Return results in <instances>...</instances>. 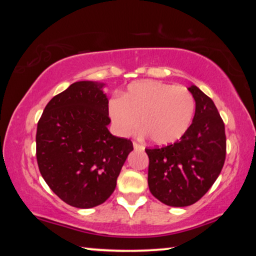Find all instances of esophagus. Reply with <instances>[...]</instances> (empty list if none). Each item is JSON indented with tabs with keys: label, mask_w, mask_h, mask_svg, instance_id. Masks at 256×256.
<instances>
[{
	"label": "esophagus",
	"mask_w": 256,
	"mask_h": 256,
	"mask_svg": "<svg viewBox=\"0 0 256 256\" xmlns=\"http://www.w3.org/2000/svg\"><path fill=\"white\" fill-rule=\"evenodd\" d=\"M134 149L135 150H138V152H143V150H144V146H143L142 144H138V143H136V142H134Z\"/></svg>",
	"instance_id": "obj_1"
}]
</instances>
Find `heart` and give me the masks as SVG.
I'll return each instance as SVG.
<instances>
[{"instance_id": "b5f03b06", "label": "heart", "mask_w": 256, "mask_h": 256, "mask_svg": "<svg viewBox=\"0 0 256 256\" xmlns=\"http://www.w3.org/2000/svg\"><path fill=\"white\" fill-rule=\"evenodd\" d=\"M194 107V96L186 88L155 80L130 84L122 98H110L107 106L118 135H134L142 124L143 132L158 146L183 138L191 126Z\"/></svg>"}]
</instances>
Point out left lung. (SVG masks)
<instances>
[{
  "label": "left lung",
  "mask_w": 256,
  "mask_h": 256,
  "mask_svg": "<svg viewBox=\"0 0 256 256\" xmlns=\"http://www.w3.org/2000/svg\"><path fill=\"white\" fill-rule=\"evenodd\" d=\"M188 90L196 101L190 128L174 144L146 149L149 190L174 208L198 202L222 172L226 157L225 124L214 102L197 86Z\"/></svg>",
  "instance_id": "1"
}]
</instances>
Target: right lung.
<instances>
[{
  "instance_id": "obj_1",
  "label": "right lung",
  "mask_w": 256,
  "mask_h": 256,
  "mask_svg": "<svg viewBox=\"0 0 256 256\" xmlns=\"http://www.w3.org/2000/svg\"><path fill=\"white\" fill-rule=\"evenodd\" d=\"M104 82H76L48 101L37 124L42 177L66 204L90 208L110 197L132 150L112 135Z\"/></svg>"
}]
</instances>
